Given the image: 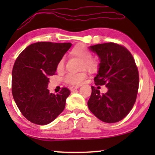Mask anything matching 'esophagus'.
Masks as SVG:
<instances>
[{
  "label": "esophagus",
  "instance_id": "1",
  "mask_svg": "<svg viewBox=\"0 0 155 155\" xmlns=\"http://www.w3.org/2000/svg\"><path fill=\"white\" fill-rule=\"evenodd\" d=\"M80 87V85H76V86H71V87H70V90H71V91H73V90H76V89H78V88H79Z\"/></svg>",
  "mask_w": 155,
  "mask_h": 155
}]
</instances>
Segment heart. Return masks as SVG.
Here are the masks:
<instances>
[{
	"mask_svg": "<svg viewBox=\"0 0 155 155\" xmlns=\"http://www.w3.org/2000/svg\"><path fill=\"white\" fill-rule=\"evenodd\" d=\"M71 53L73 56L78 57V58L82 61V66L84 68L90 71H93L97 69V61L92 58V52L85 45L82 44H78L74 46ZM64 59H61L57 65V71L59 72L62 71L64 68ZM86 78L87 73L85 72H81L78 73H68L65 76V81L71 84H80L86 79Z\"/></svg>",
	"mask_w": 155,
	"mask_h": 155,
	"instance_id": "b5f03b06",
	"label": "heart"
}]
</instances>
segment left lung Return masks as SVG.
Returning <instances> with one entry per match:
<instances>
[{"mask_svg":"<svg viewBox=\"0 0 155 155\" xmlns=\"http://www.w3.org/2000/svg\"><path fill=\"white\" fill-rule=\"evenodd\" d=\"M89 48L100 60L95 84L108 88L107 93L100 94L99 87L92 86L89 109L103 122L120 121L129 114L136 101L139 74L134 58L126 47L112 42L90 46Z\"/></svg>","mask_w":155,"mask_h":155,"instance_id":"obj_1","label":"left lung"}]
</instances>
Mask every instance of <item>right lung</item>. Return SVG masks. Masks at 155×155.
I'll return each instance as SVG.
<instances>
[{
	"mask_svg": "<svg viewBox=\"0 0 155 155\" xmlns=\"http://www.w3.org/2000/svg\"><path fill=\"white\" fill-rule=\"evenodd\" d=\"M72 44L41 41L31 44L17 58L12 72V93L21 113L37 125L56 119L65 107L71 91L62 88L58 94L49 92L48 77Z\"/></svg>",
	"mask_w": 155,
	"mask_h": 155,
	"instance_id": "right-lung-1",
	"label": "right lung"
}]
</instances>
